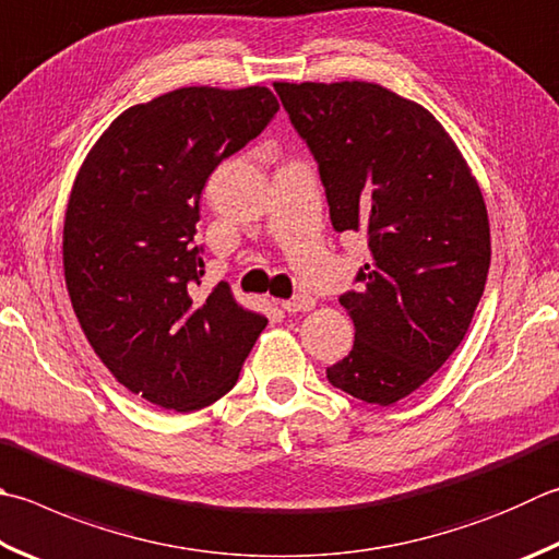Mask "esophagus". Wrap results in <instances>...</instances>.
I'll use <instances>...</instances> for the list:
<instances>
[{"instance_id":"esophagus-1","label":"esophagus","mask_w":559,"mask_h":559,"mask_svg":"<svg viewBox=\"0 0 559 559\" xmlns=\"http://www.w3.org/2000/svg\"><path fill=\"white\" fill-rule=\"evenodd\" d=\"M282 309L287 313H297V311H309L313 309V299L309 294H297V297H292L287 301H282Z\"/></svg>"}]
</instances>
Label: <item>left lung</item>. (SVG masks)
Wrapping results in <instances>:
<instances>
[{
  "label": "left lung",
  "instance_id": "1",
  "mask_svg": "<svg viewBox=\"0 0 559 559\" xmlns=\"http://www.w3.org/2000/svg\"><path fill=\"white\" fill-rule=\"evenodd\" d=\"M309 145L333 228L362 230L370 262L341 294L355 343L325 377L389 406L428 382L475 316L491 240L481 189L436 116L372 82H275Z\"/></svg>",
  "mask_w": 559,
  "mask_h": 559
}]
</instances>
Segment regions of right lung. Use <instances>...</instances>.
<instances>
[{"instance_id":"obj_1","label":"right lung","mask_w":559,"mask_h":559,"mask_svg":"<svg viewBox=\"0 0 559 559\" xmlns=\"http://www.w3.org/2000/svg\"><path fill=\"white\" fill-rule=\"evenodd\" d=\"M267 87H182L114 119L72 185L62 265L72 309L109 372L145 402L197 411L238 382L267 325L226 282L202 297V189L265 131Z\"/></svg>"}]
</instances>
